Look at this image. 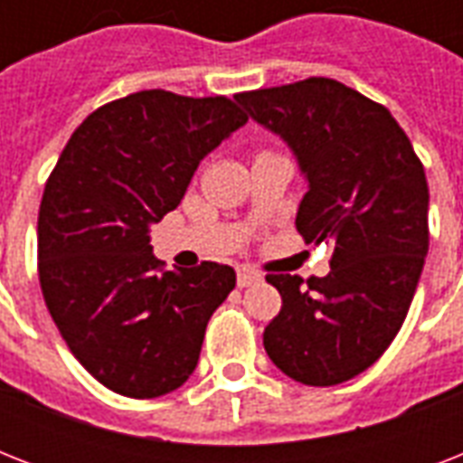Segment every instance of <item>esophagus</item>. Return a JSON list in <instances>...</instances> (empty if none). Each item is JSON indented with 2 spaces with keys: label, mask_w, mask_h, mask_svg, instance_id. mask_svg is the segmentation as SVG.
<instances>
[{
  "label": "esophagus",
  "mask_w": 463,
  "mask_h": 463,
  "mask_svg": "<svg viewBox=\"0 0 463 463\" xmlns=\"http://www.w3.org/2000/svg\"><path fill=\"white\" fill-rule=\"evenodd\" d=\"M261 276L254 274V271H250V269H242V271H238V286L240 288H247V286H252V283H260Z\"/></svg>",
  "instance_id": "1"
}]
</instances>
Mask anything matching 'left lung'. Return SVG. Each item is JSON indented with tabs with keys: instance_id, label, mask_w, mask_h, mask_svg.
Masks as SVG:
<instances>
[{
	"instance_id": "left-lung-1",
	"label": "left lung",
	"mask_w": 463,
	"mask_h": 463,
	"mask_svg": "<svg viewBox=\"0 0 463 463\" xmlns=\"http://www.w3.org/2000/svg\"><path fill=\"white\" fill-rule=\"evenodd\" d=\"M235 98L293 148L307 177L298 232L334 245L322 279L267 274L283 305L264 348L290 380L341 384L387 351L416 293L430 242L423 163L384 105L334 79Z\"/></svg>"
}]
</instances>
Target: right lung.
<instances>
[{
  "label": "right lung",
  "mask_w": 463,
  "mask_h": 463,
  "mask_svg": "<svg viewBox=\"0 0 463 463\" xmlns=\"http://www.w3.org/2000/svg\"><path fill=\"white\" fill-rule=\"evenodd\" d=\"M245 122L225 96L139 90L90 112L47 177L40 288L69 351L103 387L154 399L194 373L235 271L216 261L163 271L148 228L177 209L203 156Z\"/></svg>",
  "instance_id": "right-lung-1"
}]
</instances>
